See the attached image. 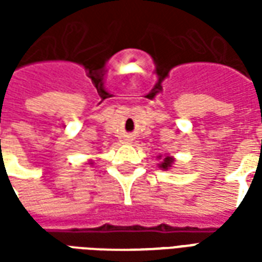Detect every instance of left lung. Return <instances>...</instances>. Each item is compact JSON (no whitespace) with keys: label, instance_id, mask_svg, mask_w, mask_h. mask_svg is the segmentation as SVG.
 <instances>
[{"label":"left lung","instance_id":"8db88e82","mask_svg":"<svg viewBox=\"0 0 262 262\" xmlns=\"http://www.w3.org/2000/svg\"><path fill=\"white\" fill-rule=\"evenodd\" d=\"M159 159H161V156H159ZM172 164H174V159H172L171 156H165L164 159L161 160V163L159 164V167L161 170H168V168L172 167Z\"/></svg>","mask_w":262,"mask_h":262}]
</instances>
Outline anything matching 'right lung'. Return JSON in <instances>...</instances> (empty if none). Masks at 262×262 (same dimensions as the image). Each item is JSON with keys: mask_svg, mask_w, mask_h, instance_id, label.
<instances>
[{"mask_svg": "<svg viewBox=\"0 0 262 262\" xmlns=\"http://www.w3.org/2000/svg\"><path fill=\"white\" fill-rule=\"evenodd\" d=\"M90 164H92V161H91V163H90Z\"/></svg>", "mask_w": 262, "mask_h": 262, "instance_id": "1", "label": "right lung"}]
</instances>
